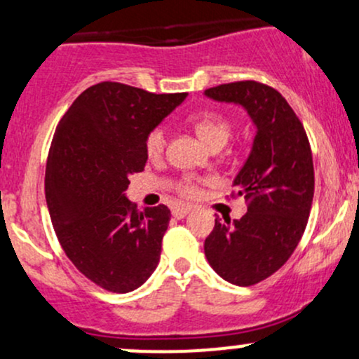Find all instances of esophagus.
Returning <instances> with one entry per match:
<instances>
[{"label":"esophagus","mask_w":359,"mask_h":359,"mask_svg":"<svg viewBox=\"0 0 359 359\" xmlns=\"http://www.w3.org/2000/svg\"><path fill=\"white\" fill-rule=\"evenodd\" d=\"M189 211H191V206H175L172 210V215H173V218L180 219V218H184V216H187Z\"/></svg>","instance_id":"esophagus-1"}]
</instances>
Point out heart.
I'll return each instance as SVG.
<instances>
[{"label": "heart", "instance_id": "b5f03b06", "mask_svg": "<svg viewBox=\"0 0 359 359\" xmlns=\"http://www.w3.org/2000/svg\"><path fill=\"white\" fill-rule=\"evenodd\" d=\"M189 122L198 133V136L211 148H222L231 136V129L233 124L222 112H215V110H203V112H196L189 117ZM165 148H167V129L163 126H156L144 137V151L151 160L160 158L163 155ZM203 180L198 177L186 175L180 180H177L175 189L179 194L186 196V198H196L199 194V184Z\"/></svg>", "mask_w": 359, "mask_h": 359}]
</instances>
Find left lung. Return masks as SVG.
Here are the masks:
<instances>
[{
	"label": "left lung",
	"mask_w": 359,
	"mask_h": 359,
	"mask_svg": "<svg viewBox=\"0 0 359 359\" xmlns=\"http://www.w3.org/2000/svg\"><path fill=\"white\" fill-rule=\"evenodd\" d=\"M204 93L243 105L257 126L254 147L231 192V198L245 199L247 212L233 223L216 218L204 254L224 281L257 285L285 266L309 223L315 187L309 136L273 86L245 80Z\"/></svg>",
	"instance_id": "1"
}]
</instances>
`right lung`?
<instances>
[{
    "label": "right lung",
    "instance_id": "add662e5",
    "mask_svg": "<svg viewBox=\"0 0 359 359\" xmlns=\"http://www.w3.org/2000/svg\"><path fill=\"white\" fill-rule=\"evenodd\" d=\"M186 97L102 81L71 104L54 133L46 167L54 231L74 267L112 293L140 288L158 266L170 210L137 211L124 191L144 170V137Z\"/></svg>",
    "mask_w": 359,
    "mask_h": 359
}]
</instances>
